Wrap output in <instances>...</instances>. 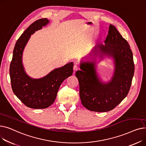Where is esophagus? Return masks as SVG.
I'll list each match as a JSON object with an SVG mask.
<instances>
[{
    "label": "esophagus",
    "mask_w": 146,
    "mask_h": 146,
    "mask_svg": "<svg viewBox=\"0 0 146 146\" xmlns=\"http://www.w3.org/2000/svg\"><path fill=\"white\" fill-rule=\"evenodd\" d=\"M79 69V67H78V66L77 64H74V66H73V70H74V72L77 71Z\"/></svg>",
    "instance_id": "esophagus-1"
}]
</instances>
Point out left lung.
<instances>
[{
  "label": "left lung",
  "mask_w": 146,
  "mask_h": 146,
  "mask_svg": "<svg viewBox=\"0 0 146 146\" xmlns=\"http://www.w3.org/2000/svg\"><path fill=\"white\" fill-rule=\"evenodd\" d=\"M105 44H98L92 50L90 60H81V70L76 72L80 87L82 105L90 111L107 112L113 110L127 96L134 73L133 55L128 42L112 25L109 27ZM105 56L114 61L113 78L103 82L96 71V58Z\"/></svg>",
  "instance_id": "left-lung-1"
}]
</instances>
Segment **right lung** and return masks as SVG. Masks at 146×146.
Instances as JSON below:
<instances>
[{"instance_id":"add662e5","label":"right lung","mask_w":146,"mask_h":146,"mask_svg":"<svg viewBox=\"0 0 146 146\" xmlns=\"http://www.w3.org/2000/svg\"><path fill=\"white\" fill-rule=\"evenodd\" d=\"M50 22L47 18L35 21L25 31L15 44L9 74L14 94L27 106L33 109H44L52 105L62 82L73 74V63L54 69L40 79L28 76L22 63V55L31 35Z\"/></svg>"}]
</instances>
